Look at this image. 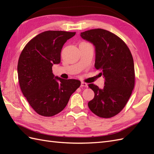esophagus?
<instances>
[{"label": "esophagus", "mask_w": 154, "mask_h": 154, "mask_svg": "<svg viewBox=\"0 0 154 154\" xmlns=\"http://www.w3.org/2000/svg\"><path fill=\"white\" fill-rule=\"evenodd\" d=\"M81 87H87L88 85L86 83H84V82H81Z\"/></svg>", "instance_id": "obj_1"}]
</instances>
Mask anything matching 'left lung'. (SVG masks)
I'll return each instance as SVG.
<instances>
[{
    "label": "left lung",
    "instance_id": "8db88e82",
    "mask_svg": "<svg viewBox=\"0 0 154 154\" xmlns=\"http://www.w3.org/2000/svg\"><path fill=\"white\" fill-rule=\"evenodd\" d=\"M81 36L95 47L94 67L102 71L100 73L105 79L102 89L93 83L88 85L94 93V99L88 106L99 117L116 116L126 106L134 87V64L131 52L122 39L103 29L81 32Z\"/></svg>",
    "mask_w": 154,
    "mask_h": 154
}]
</instances>
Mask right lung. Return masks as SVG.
<instances>
[{"mask_svg":"<svg viewBox=\"0 0 154 154\" xmlns=\"http://www.w3.org/2000/svg\"><path fill=\"white\" fill-rule=\"evenodd\" d=\"M75 32L48 30L28 42L20 55L18 76L20 87L28 103L41 116L60 113L81 85L76 79L55 77L52 66L61 61V51Z\"/></svg>","mask_w":154,"mask_h":154,"instance_id":"obj_1","label":"right lung"}]
</instances>
